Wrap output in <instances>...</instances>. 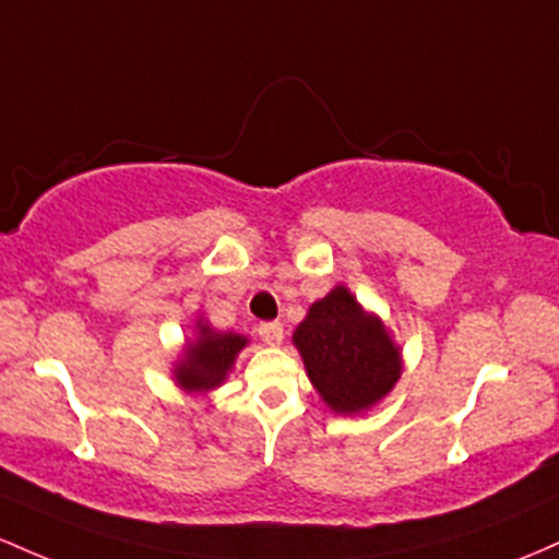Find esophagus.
I'll list each match as a JSON object with an SVG mask.
<instances>
[{
  "instance_id": "34e87169",
  "label": "esophagus",
  "mask_w": 559,
  "mask_h": 559,
  "mask_svg": "<svg viewBox=\"0 0 559 559\" xmlns=\"http://www.w3.org/2000/svg\"><path fill=\"white\" fill-rule=\"evenodd\" d=\"M259 335H261L263 343H269V346H280L285 330H282V322H261L259 324Z\"/></svg>"
}]
</instances>
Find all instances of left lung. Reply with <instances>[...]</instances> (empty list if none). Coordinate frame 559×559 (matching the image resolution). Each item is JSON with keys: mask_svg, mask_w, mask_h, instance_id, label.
I'll return each instance as SVG.
<instances>
[{"mask_svg": "<svg viewBox=\"0 0 559 559\" xmlns=\"http://www.w3.org/2000/svg\"><path fill=\"white\" fill-rule=\"evenodd\" d=\"M293 343L319 396L341 415L378 404L401 374L399 348L380 319L364 313L346 287H335L311 306Z\"/></svg>", "mask_w": 559, "mask_h": 559, "instance_id": "8db88e82", "label": "left lung"}]
</instances>
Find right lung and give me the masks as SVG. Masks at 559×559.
Wrapping results in <instances>:
<instances>
[{
    "instance_id": "add662e5",
    "label": "right lung",
    "mask_w": 559,
    "mask_h": 559,
    "mask_svg": "<svg viewBox=\"0 0 559 559\" xmlns=\"http://www.w3.org/2000/svg\"><path fill=\"white\" fill-rule=\"evenodd\" d=\"M198 343L187 350V359L177 367V380L185 391H211L227 378L237 350L246 346V337L231 332H216L200 324Z\"/></svg>"
}]
</instances>
